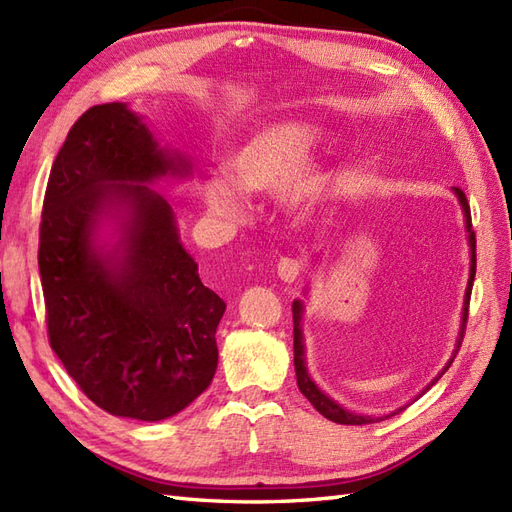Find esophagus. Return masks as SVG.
Here are the masks:
<instances>
[{
	"mask_svg": "<svg viewBox=\"0 0 512 512\" xmlns=\"http://www.w3.org/2000/svg\"><path fill=\"white\" fill-rule=\"evenodd\" d=\"M300 270H303L300 261L292 257H281L277 264V274L283 283H294L300 277Z\"/></svg>",
	"mask_w": 512,
	"mask_h": 512,
	"instance_id": "1",
	"label": "esophagus"
}]
</instances>
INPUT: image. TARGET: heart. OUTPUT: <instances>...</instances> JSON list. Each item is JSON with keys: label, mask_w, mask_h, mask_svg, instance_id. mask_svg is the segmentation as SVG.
I'll return each mask as SVG.
<instances>
[{"label": "heart", "mask_w": 512, "mask_h": 512, "mask_svg": "<svg viewBox=\"0 0 512 512\" xmlns=\"http://www.w3.org/2000/svg\"><path fill=\"white\" fill-rule=\"evenodd\" d=\"M320 131L307 121H279L248 136L229 160V177L216 175L203 183V199L209 212L227 222L246 214V192H274L283 188V201L292 209L318 199L326 183V170L305 162Z\"/></svg>", "instance_id": "obj_1"}]
</instances>
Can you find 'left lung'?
<instances>
[{
  "label": "left lung",
  "instance_id": "8db88e82",
  "mask_svg": "<svg viewBox=\"0 0 512 512\" xmlns=\"http://www.w3.org/2000/svg\"><path fill=\"white\" fill-rule=\"evenodd\" d=\"M454 194L458 196V201H461V207L465 212V227H467V233H469V246H471V268H469V281H467V292H465V307H463V324H461V335H458V342H456V350L452 359L448 361V365H445L443 372L432 381V385H435L439 378L445 374V370L450 368L458 348H461L463 344V333H465V324H467V316H469V298H471V285H474V277H476V235L474 231H471V212H469V203H467V196L461 188H454ZM292 318H294V368H296V383H298V389L303 396L313 404V409H316L318 413H322L326 419H331V422L335 424H346V426H363V424H376V422H383V417H370V415H355L346 411L344 406H339L335 400H331L329 396H324V393L316 387V383L311 381L309 374H307V368H305V346H303V331H300V320H303V303L300 300H294L292 305ZM428 389V387H426ZM424 393V391H422ZM419 393V396H422ZM417 396V398H419ZM415 398V400H417ZM402 411V409H398ZM398 411H393L391 415H396ZM391 415H385L391 417Z\"/></svg>",
  "mask_w": 512,
  "mask_h": 512
}]
</instances>
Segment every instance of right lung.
I'll list each match as a JSON object with an SVG mask.
<instances>
[{
	"label": "right lung",
	"mask_w": 512,
	"mask_h": 512,
	"mask_svg": "<svg viewBox=\"0 0 512 512\" xmlns=\"http://www.w3.org/2000/svg\"><path fill=\"white\" fill-rule=\"evenodd\" d=\"M166 175H190L188 160L157 147L125 103L90 108L51 166L38 233L49 346L99 409L142 422L212 383L227 307L181 246L173 207L142 186ZM121 211L122 240L106 254L92 235Z\"/></svg>",
	"instance_id": "obj_1"
}]
</instances>
